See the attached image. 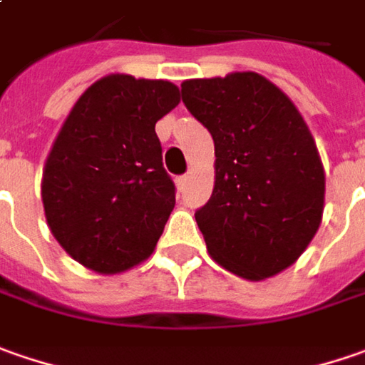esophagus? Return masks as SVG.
Instances as JSON below:
<instances>
[{
    "label": "esophagus",
    "instance_id": "esophagus-1",
    "mask_svg": "<svg viewBox=\"0 0 365 365\" xmlns=\"http://www.w3.org/2000/svg\"><path fill=\"white\" fill-rule=\"evenodd\" d=\"M185 183H187V175H180V178H175V185H178V190H180V192L185 187Z\"/></svg>",
    "mask_w": 365,
    "mask_h": 365
}]
</instances>
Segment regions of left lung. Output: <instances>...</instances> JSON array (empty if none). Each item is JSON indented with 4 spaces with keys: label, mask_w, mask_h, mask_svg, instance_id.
I'll return each mask as SVG.
<instances>
[{
    "label": "left lung",
    "mask_w": 365,
    "mask_h": 365,
    "mask_svg": "<svg viewBox=\"0 0 365 365\" xmlns=\"http://www.w3.org/2000/svg\"><path fill=\"white\" fill-rule=\"evenodd\" d=\"M182 100L214 140L212 196L196 212L210 257L251 282L284 272L325 208V169L302 114L253 71L187 79Z\"/></svg>",
    "instance_id": "left-lung-1"
}]
</instances>
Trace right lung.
Here are the masks:
<instances>
[{
  "instance_id": "1",
  "label": "right lung",
  "mask_w": 365,
  "mask_h": 365,
  "mask_svg": "<svg viewBox=\"0 0 365 365\" xmlns=\"http://www.w3.org/2000/svg\"><path fill=\"white\" fill-rule=\"evenodd\" d=\"M180 103L165 79L110 73L65 118L42 169L48 229L75 262L103 276L151 257L175 206L155 133Z\"/></svg>"
}]
</instances>
